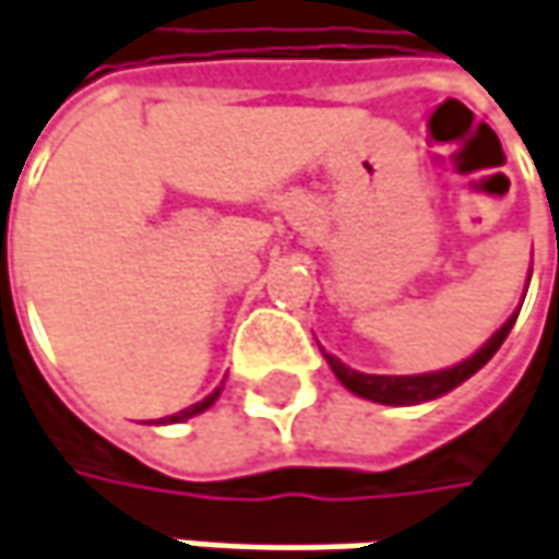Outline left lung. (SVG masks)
<instances>
[{
	"label": "left lung",
	"instance_id": "left-lung-1",
	"mask_svg": "<svg viewBox=\"0 0 559 559\" xmlns=\"http://www.w3.org/2000/svg\"><path fill=\"white\" fill-rule=\"evenodd\" d=\"M515 316H519V310L509 316L500 332H493V338L480 347L475 357L462 360L459 367L437 370V373H420V377H370V373L350 370L342 360H335L332 354H325V360H329L332 373L342 379V385L350 389L354 395H360V399H370V402H379V405H417V402L440 399L445 392H452L455 385H462L468 377H475L477 370L507 342L509 329L515 325Z\"/></svg>",
	"mask_w": 559,
	"mask_h": 559
}]
</instances>
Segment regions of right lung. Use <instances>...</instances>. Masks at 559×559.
Wrapping results in <instances>:
<instances>
[{"label":"right lung","instance_id":"right-lung-1","mask_svg":"<svg viewBox=\"0 0 559 559\" xmlns=\"http://www.w3.org/2000/svg\"><path fill=\"white\" fill-rule=\"evenodd\" d=\"M217 395H221V389H214L209 399H202V402H195V405H189V408L170 414V417H167V420H160V424H180V420H186V417H195V414H202L205 408H212L214 402H217Z\"/></svg>","mask_w":559,"mask_h":559}]
</instances>
